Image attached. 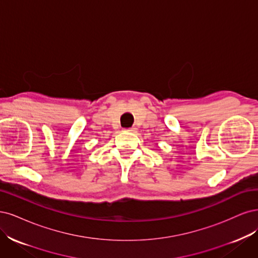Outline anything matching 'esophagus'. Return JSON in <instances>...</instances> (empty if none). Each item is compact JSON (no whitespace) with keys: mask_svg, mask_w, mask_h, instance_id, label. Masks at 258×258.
<instances>
[{"mask_svg":"<svg viewBox=\"0 0 258 258\" xmlns=\"http://www.w3.org/2000/svg\"><path fill=\"white\" fill-rule=\"evenodd\" d=\"M124 131L128 132V133H136L137 128H136V127H130V128H126V130H124Z\"/></svg>","mask_w":258,"mask_h":258,"instance_id":"1","label":"esophagus"}]
</instances>
